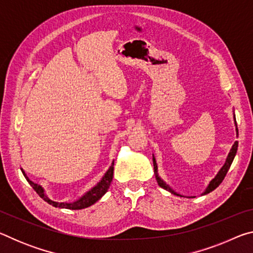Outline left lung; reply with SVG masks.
Here are the masks:
<instances>
[{
  "label": "left lung",
  "instance_id": "1",
  "mask_svg": "<svg viewBox=\"0 0 253 253\" xmlns=\"http://www.w3.org/2000/svg\"><path fill=\"white\" fill-rule=\"evenodd\" d=\"M233 118H234V124H235V130H237V135H238V127H237V122H235V116H233ZM237 151H238V142H235V143L233 144L232 148L230 149V153H229L228 157H226L224 165L222 166L221 169L219 170V173L216 174V176L214 177V178L212 179V181L209 183V185H208L207 188H205V191L203 192V194H208V193H210V192H212L213 190H215V188H216L217 186H219L220 184L222 183V181H223L224 177H225L226 173H228V170H229V169H230L231 164H232L235 154H237ZM153 164H154V172H155V176H156L158 185H160V186L163 187V188H165L166 191L170 192V193H172V194H175V195H177V196H182L181 194H178V193H176V192H175V191H173V188H170V187L168 185V184H166V183H165L164 181H163V179L160 177V175H158V172H157L156 160H155V157H154V155H153Z\"/></svg>",
  "mask_w": 253,
  "mask_h": 253
}]
</instances>
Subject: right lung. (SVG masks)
<instances>
[{
    "instance_id": "obj_1",
    "label": "right lung",
    "mask_w": 253,
    "mask_h": 253,
    "mask_svg": "<svg viewBox=\"0 0 253 253\" xmlns=\"http://www.w3.org/2000/svg\"><path fill=\"white\" fill-rule=\"evenodd\" d=\"M22 170V173L24 175V177L27 178V181L29 182L30 185L33 187V190L37 192L38 194H39L40 198L43 199L45 202H48L49 204L52 205L54 208H60V209H69V210H81V209H84V208H88L90 207V205L95 204L98 200H100L102 196L105 195V193L107 191H108V188L110 186V183L113 181V175H114V162L111 163L110 168L108 169V170L105 173L104 176L100 179L99 182H98L95 186H93L91 190H89L87 193H84L83 196H81L80 199L74 201V202H54V201L50 200L46 194L44 193V190L43 187L38 185V184L33 183L31 179H30L27 175H25L24 170Z\"/></svg>"
}]
</instances>
